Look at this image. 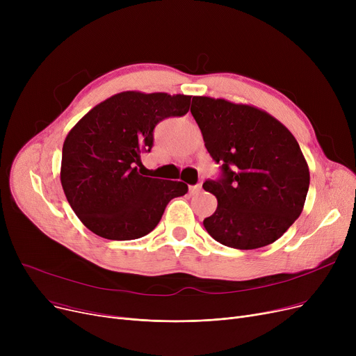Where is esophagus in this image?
<instances>
[{"instance_id": "34e87169", "label": "esophagus", "mask_w": 356, "mask_h": 356, "mask_svg": "<svg viewBox=\"0 0 356 356\" xmlns=\"http://www.w3.org/2000/svg\"><path fill=\"white\" fill-rule=\"evenodd\" d=\"M202 191V183H197L191 188V195H197Z\"/></svg>"}]
</instances>
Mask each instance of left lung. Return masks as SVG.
I'll return each mask as SVG.
<instances>
[{
  "instance_id": "8db88e82",
  "label": "left lung",
  "mask_w": 356,
  "mask_h": 356,
  "mask_svg": "<svg viewBox=\"0 0 356 356\" xmlns=\"http://www.w3.org/2000/svg\"><path fill=\"white\" fill-rule=\"evenodd\" d=\"M191 112L222 170L218 180L203 183L218 199L203 227L231 248L273 244L305 207L310 173L300 145L282 122L252 105L193 97Z\"/></svg>"
}]
</instances>
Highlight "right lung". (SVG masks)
Masks as SVG:
<instances>
[{
    "instance_id": "add662e5",
    "label": "right lung",
    "mask_w": 356,
    "mask_h": 356,
    "mask_svg": "<svg viewBox=\"0 0 356 356\" xmlns=\"http://www.w3.org/2000/svg\"><path fill=\"white\" fill-rule=\"evenodd\" d=\"M189 95L127 90L93 106L63 143L60 181L83 225L102 238L137 239L152 232L167 203L188 184L141 176L137 164L153 147L156 125L188 114Z\"/></svg>"
}]
</instances>
